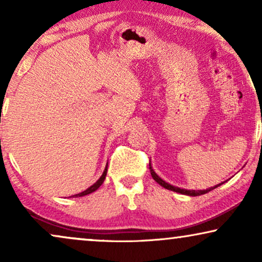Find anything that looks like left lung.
I'll return each instance as SVG.
<instances>
[{
  "label": "left lung",
  "mask_w": 262,
  "mask_h": 262,
  "mask_svg": "<svg viewBox=\"0 0 262 262\" xmlns=\"http://www.w3.org/2000/svg\"><path fill=\"white\" fill-rule=\"evenodd\" d=\"M149 169H150V173H151V177L154 180H155L157 184H160L162 187L167 188V189H170V191H174V192H178V193H181V194H186V195H192V196H195V195H202V194H205V193L212 191V189H214L216 187H218V186H221L222 184L217 185V186H213V187H210L209 189H204V191H188V189H182V188H179V187H175V186H171L169 184H167L166 181H163L162 179H161L159 175H157L155 171H154L152 167L150 166L149 163Z\"/></svg>",
  "instance_id": "1"
}]
</instances>
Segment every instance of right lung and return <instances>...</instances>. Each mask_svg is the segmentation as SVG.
Returning a JSON list of instances; mask_svg holds the SVG:
<instances>
[{"mask_svg": "<svg viewBox=\"0 0 262 262\" xmlns=\"http://www.w3.org/2000/svg\"><path fill=\"white\" fill-rule=\"evenodd\" d=\"M106 174H107V166H106V168H105V170H103V173H102L101 177H100L99 180L96 181L94 185H92L91 187L85 189V191L81 192V193H78V194H75L74 196H83V195H87V194H89V193H92V192L96 191V189H98V188L100 187V186L102 185V182H103V180H105V178H106Z\"/></svg>", "mask_w": 262, "mask_h": 262, "instance_id": "add662e5", "label": "right lung"}]
</instances>
